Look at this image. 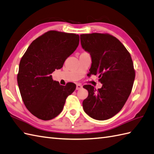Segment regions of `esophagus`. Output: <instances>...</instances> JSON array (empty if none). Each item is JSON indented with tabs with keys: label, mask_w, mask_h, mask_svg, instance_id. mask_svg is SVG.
I'll use <instances>...</instances> for the list:
<instances>
[{
	"label": "esophagus",
	"mask_w": 154,
	"mask_h": 154,
	"mask_svg": "<svg viewBox=\"0 0 154 154\" xmlns=\"http://www.w3.org/2000/svg\"><path fill=\"white\" fill-rule=\"evenodd\" d=\"M82 88V86L80 84H76V90H79Z\"/></svg>",
	"instance_id": "34e87169"
}]
</instances>
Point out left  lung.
I'll return each instance as SVG.
<instances>
[{"label": "left lung", "mask_w": 154, "mask_h": 154, "mask_svg": "<svg viewBox=\"0 0 154 154\" xmlns=\"http://www.w3.org/2000/svg\"><path fill=\"white\" fill-rule=\"evenodd\" d=\"M80 42L91 56L89 74L98 75L102 84L97 90L91 85L83 86L88 91L82 103L84 111L95 120H107L121 110L131 93L135 72L131 54L120 41L109 34H82Z\"/></svg>", "instance_id": "1"}]
</instances>
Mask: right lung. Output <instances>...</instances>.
I'll list each match as a JSON object with an SVG mask.
<instances>
[{
    "mask_svg": "<svg viewBox=\"0 0 154 154\" xmlns=\"http://www.w3.org/2000/svg\"><path fill=\"white\" fill-rule=\"evenodd\" d=\"M79 41L77 34L49 31L30 44L20 60L17 76L20 94L26 108L38 119L48 121L59 115L76 89L74 83L60 85L51 74L63 67Z\"/></svg>",
    "mask_w": 154,
    "mask_h": 154,
    "instance_id": "obj_1",
    "label": "right lung"
}]
</instances>
